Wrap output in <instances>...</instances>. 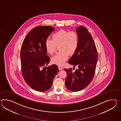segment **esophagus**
Listing matches in <instances>:
<instances>
[{
    "label": "esophagus",
    "mask_w": 121,
    "mask_h": 121,
    "mask_svg": "<svg viewBox=\"0 0 121 121\" xmlns=\"http://www.w3.org/2000/svg\"><path fill=\"white\" fill-rule=\"evenodd\" d=\"M58 68H59V70H62L63 69V67H62L61 65H59L58 66Z\"/></svg>",
    "instance_id": "obj_1"
}]
</instances>
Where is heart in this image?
<instances>
[{
  "label": "heart",
  "mask_w": 121,
  "mask_h": 121,
  "mask_svg": "<svg viewBox=\"0 0 121 121\" xmlns=\"http://www.w3.org/2000/svg\"><path fill=\"white\" fill-rule=\"evenodd\" d=\"M80 43V37L76 32H70L61 30L52 35V39L45 41V48L50 55L56 52L59 46V52L52 58L53 63L62 65L68 59L69 55L72 56L77 51Z\"/></svg>",
  "instance_id": "1"
}]
</instances>
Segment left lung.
Here are the masks:
<instances>
[{
  "label": "left lung",
  "instance_id": "1",
  "mask_svg": "<svg viewBox=\"0 0 121 121\" xmlns=\"http://www.w3.org/2000/svg\"><path fill=\"white\" fill-rule=\"evenodd\" d=\"M80 37L77 51L68 61L72 68L64 69L67 73L65 85L68 90L77 92L86 88L93 80L97 61V52L94 40L88 30L80 26L76 30Z\"/></svg>",
  "mask_w": 121,
  "mask_h": 121
}]
</instances>
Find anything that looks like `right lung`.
Wrapping results in <instances>:
<instances>
[{"label": "right lung", "mask_w": 121, "mask_h": 121, "mask_svg": "<svg viewBox=\"0 0 121 121\" xmlns=\"http://www.w3.org/2000/svg\"><path fill=\"white\" fill-rule=\"evenodd\" d=\"M55 30L51 26L36 27L24 39L21 51V67L25 81L39 92L51 88L59 69L56 65L48 66L50 59L47 56L45 41Z\"/></svg>", "instance_id": "right-lung-1"}]
</instances>
